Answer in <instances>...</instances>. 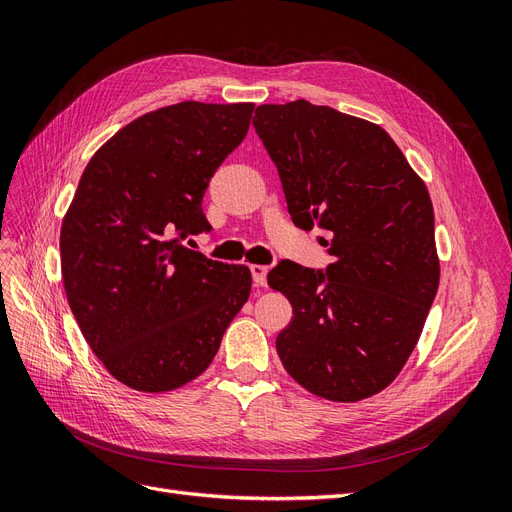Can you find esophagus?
Here are the masks:
<instances>
[{"label":"esophagus","mask_w":512,"mask_h":512,"mask_svg":"<svg viewBox=\"0 0 512 512\" xmlns=\"http://www.w3.org/2000/svg\"><path fill=\"white\" fill-rule=\"evenodd\" d=\"M250 271H252V277H254V284L256 286H265L267 284L269 267H265V265H250Z\"/></svg>","instance_id":"1"}]
</instances>
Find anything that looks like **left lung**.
Segmentation results:
<instances>
[{
    "instance_id": "left-lung-1",
    "label": "left lung",
    "mask_w": 512,
    "mask_h": 512,
    "mask_svg": "<svg viewBox=\"0 0 512 512\" xmlns=\"http://www.w3.org/2000/svg\"><path fill=\"white\" fill-rule=\"evenodd\" d=\"M252 123L292 222L331 232L327 271L282 260L267 275L292 305L277 354L309 393L344 404L367 399L406 365L436 299L429 192L371 121L294 100L260 104Z\"/></svg>"
}]
</instances>
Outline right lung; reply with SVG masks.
Returning <instances> with one entry per match:
<instances>
[{"label": "right lung", "instance_id": "add662e5", "mask_svg": "<svg viewBox=\"0 0 512 512\" xmlns=\"http://www.w3.org/2000/svg\"><path fill=\"white\" fill-rule=\"evenodd\" d=\"M254 104L179 102L134 119L89 160L61 224L72 314L108 374L143 393L211 365L252 273L181 243L209 232L203 196Z\"/></svg>", "mask_w": 512, "mask_h": 512}]
</instances>
